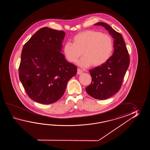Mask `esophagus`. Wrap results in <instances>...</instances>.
Segmentation results:
<instances>
[{"label": "esophagus", "instance_id": "obj_1", "mask_svg": "<svg viewBox=\"0 0 150 150\" xmlns=\"http://www.w3.org/2000/svg\"><path fill=\"white\" fill-rule=\"evenodd\" d=\"M83 72V71H82V70H81L80 69H77V74H82Z\"/></svg>", "mask_w": 150, "mask_h": 150}]
</instances>
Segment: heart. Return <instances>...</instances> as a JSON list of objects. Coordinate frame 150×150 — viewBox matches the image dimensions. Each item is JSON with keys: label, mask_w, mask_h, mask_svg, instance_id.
I'll return each instance as SVG.
<instances>
[{"label": "heart", "mask_w": 150, "mask_h": 150, "mask_svg": "<svg viewBox=\"0 0 150 150\" xmlns=\"http://www.w3.org/2000/svg\"><path fill=\"white\" fill-rule=\"evenodd\" d=\"M73 43L67 42L63 47L64 54L67 60L81 67H87L92 64L98 67L108 61L114 50V42L111 36L101 32L87 30L80 32L72 38Z\"/></svg>", "instance_id": "1"}]
</instances>
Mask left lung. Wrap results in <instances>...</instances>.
Instances as JSON below:
<instances>
[{
  "label": "left lung",
  "mask_w": 150,
  "mask_h": 150,
  "mask_svg": "<svg viewBox=\"0 0 150 150\" xmlns=\"http://www.w3.org/2000/svg\"><path fill=\"white\" fill-rule=\"evenodd\" d=\"M95 25L104 27L114 38L113 54L105 64L89 70L92 82L86 88V92L95 99L105 100L117 93L121 87L130 57L122 35L107 23Z\"/></svg>",
  "instance_id": "left-lung-1"
}]
</instances>
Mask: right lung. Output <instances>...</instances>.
<instances>
[{"mask_svg":"<svg viewBox=\"0 0 150 150\" xmlns=\"http://www.w3.org/2000/svg\"><path fill=\"white\" fill-rule=\"evenodd\" d=\"M65 33L48 27L39 29L21 52L19 76L25 92L36 102L51 104L61 99L77 67L61 52Z\"/></svg>","mask_w":150,"mask_h":150,"instance_id":"1","label":"right lung"}]
</instances>
